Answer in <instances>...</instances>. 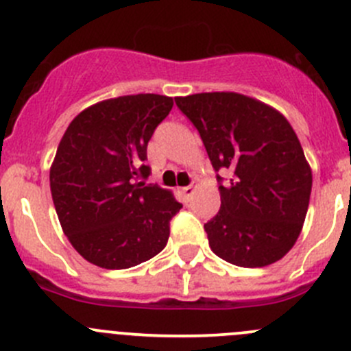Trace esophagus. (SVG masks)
Returning a JSON list of instances; mask_svg holds the SVG:
<instances>
[{
    "instance_id": "1",
    "label": "esophagus",
    "mask_w": 351,
    "mask_h": 351,
    "mask_svg": "<svg viewBox=\"0 0 351 351\" xmlns=\"http://www.w3.org/2000/svg\"><path fill=\"white\" fill-rule=\"evenodd\" d=\"M195 189H197V183H192L190 186H183V189H180V192H182V195L185 200H189V198L193 195V192H195Z\"/></svg>"
}]
</instances>
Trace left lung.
<instances>
[{
	"mask_svg": "<svg viewBox=\"0 0 351 351\" xmlns=\"http://www.w3.org/2000/svg\"><path fill=\"white\" fill-rule=\"evenodd\" d=\"M175 101L200 132L215 171L231 173L219 186L221 210L204 226L210 250L244 268L282 260L302 231L313 186V171L289 120L234 91Z\"/></svg>",
	"mask_w": 351,
	"mask_h": 351,
	"instance_id": "left-lung-1",
	"label": "left lung"
}]
</instances>
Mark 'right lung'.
<instances>
[{"mask_svg": "<svg viewBox=\"0 0 351 351\" xmlns=\"http://www.w3.org/2000/svg\"><path fill=\"white\" fill-rule=\"evenodd\" d=\"M173 98L141 93L77 113L51 165V193L66 238L86 261L122 270L151 260L182 208L173 192L137 182L149 175L147 143Z\"/></svg>", "mask_w": 351, "mask_h": 351, "instance_id": "obj_1", "label": "right lung"}]
</instances>
